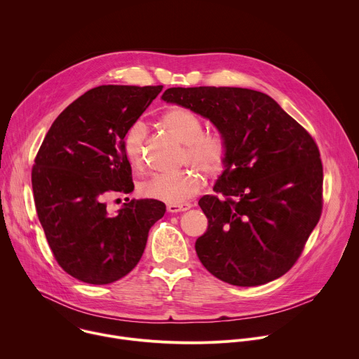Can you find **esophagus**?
Listing matches in <instances>:
<instances>
[{"label":"esophagus","mask_w":359,"mask_h":359,"mask_svg":"<svg viewBox=\"0 0 359 359\" xmlns=\"http://www.w3.org/2000/svg\"><path fill=\"white\" fill-rule=\"evenodd\" d=\"M191 208L190 203H183V204H168V212L169 213H180L186 212Z\"/></svg>","instance_id":"obj_1"}]
</instances>
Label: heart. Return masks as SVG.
I'll return each instance as SVG.
<instances>
[{
    "mask_svg": "<svg viewBox=\"0 0 359 359\" xmlns=\"http://www.w3.org/2000/svg\"><path fill=\"white\" fill-rule=\"evenodd\" d=\"M159 123L183 143L180 163L193 169L151 176L140 183L139 191L153 200L180 204L197 194L204 186V177L200 170L210 177H216L226 170L230 159V146L223 133L204 132L203 121L191 111L180 107L165 111L159 118ZM144 139L146 126L139 121L133 122L123 135V155L133 169L142 166Z\"/></svg>",
    "mask_w": 359,
    "mask_h": 359,
    "instance_id": "1",
    "label": "heart"
}]
</instances>
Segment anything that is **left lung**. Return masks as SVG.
Masks as SVG:
<instances>
[{
    "mask_svg": "<svg viewBox=\"0 0 359 359\" xmlns=\"http://www.w3.org/2000/svg\"><path fill=\"white\" fill-rule=\"evenodd\" d=\"M162 99L210 119L230 146L216 194L198 200L209 220L196 241L201 264L238 287L284 276L323 213V163L313 136L259 90L169 88Z\"/></svg>",
    "mask_w": 359,
    "mask_h": 359,
    "instance_id": "left-lung-1",
    "label": "left lung"
}]
</instances>
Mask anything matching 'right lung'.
I'll return each mask as SVG.
<instances>
[{"mask_svg": "<svg viewBox=\"0 0 359 359\" xmlns=\"http://www.w3.org/2000/svg\"><path fill=\"white\" fill-rule=\"evenodd\" d=\"M162 88L102 85L85 92L55 119L36 153V216L54 259L79 281L104 285L129 274L166 212L159 200L128 198L111 216L105 203L112 193L133 190L122 139Z\"/></svg>", "mask_w": 359, "mask_h": 359, "instance_id": "right-lung-1", "label": "right lung"}]
</instances>
